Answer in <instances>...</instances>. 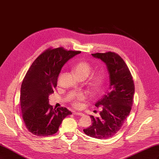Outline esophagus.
Returning a JSON list of instances; mask_svg holds the SVG:
<instances>
[{"label": "esophagus", "instance_id": "1", "mask_svg": "<svg viewBox=\"0 0 159 159\" xmlns=\"http://www.w3.org/2000/svg\"><path fill=\"white\" fill-rule=\"evenodd\" d=\"M73 114L75 115H79V116H83L84 115V113H80V112H76V111H74Z\"/></svg>", "mask_w": 159, "mask_h": 159}]
</instances>
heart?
I'll use <instances>...</instances> for the list:
<instances>
[{
	"instance_id": "b5f03b06",
	"label": "heart",
	"mask_w": 159,
	"mask_h": 159,
	"mask_svg": "<svg viewBox=\"0 0 159 159\" xmlns=\"http://www.w3.org/2000/svg\"><path fill=\"white\" fill-rule=\"evenodd\" d=\"M91 70V66L86 61H80L76 63L74 68L73 71L74 74L78 79H86L90 74ZM61 74H60V77ZM104 84V75L102 72L97 73L91 78L88 82V88L93 93H98L102 90ZM86 98L84 93H80L77 94L71 100L72 105L75 107H80L81 102H84Z\"/></svg>"
}]
</instances>
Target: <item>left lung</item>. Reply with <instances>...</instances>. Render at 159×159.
<instances>
[{"instance_id":"8db88e82","label":"left lung","mask_w":159,"mask_h":159,"mask_svg":"<svg viewBox=\"0 0 159 159\" xmlns=\"http://www.w3.org/2000/svg\"><path fill=\"white\" fill-rule=\"evenodd\" d=\"M107 66L109 74V89L95 105L102 107L98 117L91 115V125L84 129L87 135L99 139L113 137L123 126L133 105L134 85L125 62L114 52L91 54Z\"/></svg>"}]
</instances>
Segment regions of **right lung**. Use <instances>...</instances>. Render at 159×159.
<instances>
[{"mask_svg":"<svg viewBox=\"0 0 159 159\" xmlns=\"http://www.w3.org/2000/svg\"><path fill=\"white\" fill-rule=\"evenodd\" d=\"M80 51L48 48L34 61L21 85L20 107L25 126L34 135L50 136L58 131L63 119L71 114L66 107L54 109L49 95L54 93L63 66Z\"/></svg>","mask_w":159,"mask_h":159,"instance_id":"obj_1","label":"right lung"}]
</instances>
